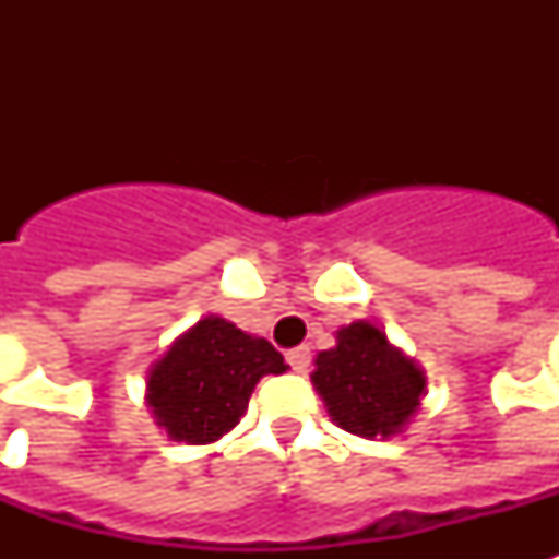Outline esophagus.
Masks as SVG:
<instances>
[{"mask_svg":"<svg viewBox=\"0 0 559 559\" xmlns=\"http://www.w3.org/2000/svg\"><path fill=\"white\" fill-rule=\"evenodd\" d=\"M310 348H307V345H301V348H293L287 354V362L289 366H293V371H298V373H305L307 368H310Z\"/></svg>","mask_w":559,"mask_h":559,"instance_id":"34e87169","label":"esophagus"}]
</instances>
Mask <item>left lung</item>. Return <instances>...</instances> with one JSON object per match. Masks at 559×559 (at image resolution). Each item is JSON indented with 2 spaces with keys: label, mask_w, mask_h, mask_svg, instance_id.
<instances>
[{
  "label": "left lung",
  "mask_w": 559,
  "mask_h": 559,
  "mask_svg": "<svg viewBox=\"0 0 559 559\" xmlns=\"http://www.w3.org/2000/svg\"><path fill=\"white\" fill-rule=\"evenodd\" d=\"M336 424L359 438H391L412 420L426 391L424 371L371 322L336 331V345L310 373Z\"/></svg>",
  "instance_id": "left-lung-1"
}]
</instances>
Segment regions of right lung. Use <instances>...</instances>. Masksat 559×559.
<instances>
[{"instance_id": "obj_1", "label": "right lung", "mask_w": 559, "mask_h": 559, "mask_svg": "<svg viewBox=\"0 0 559 559\" xmlns=\"http://www.w3.org/2000/svg\"><path fill=\"white\" fill-rule=\"evenodd\" d=\"M287 368L266 340L205 316L153 362L147 406L174 441L211 443L240 424L261 377Z\"/></svg>"}]
</instances>
